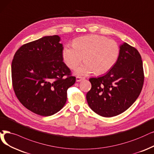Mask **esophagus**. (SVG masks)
Instances as JSON below:
<instances>
[{"label":"esophagus","instance_id":"esophagus-1","mask_svg":"<svg viewBox=\"0 0 154 154\" xmlns=\"http://www.w3.org/2000/svg\"><path fill=\"white\" fill-rule=\"evenodd\" d=\"M83 79H84V78L77 76L76 78V82H81L82 80H83Z\"/></svg>","mask_w":154,"mask_h":154}]
</instances>
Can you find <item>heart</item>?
Listing matches in <instances>:
<instances>
[{
  "label": "heart",
  "mask_w": 154,
  "mask_h": 154,
  "mask_svg": "<svg viewBox=\"0 0 154 154\" xmlns=\"http://www.w3.org/2000/svg\"><path fill=\"white\" fill-rule=\"evenodd\" d=\"M72 45L64 47L63 58L71 69L76 68L84 59L85 63L75 71L77 76H87L94 72L97 75L106 73L114 66L119 57L118 43L103 36H81L73 41Z\"/></svg>",
  "instance_id": "b5f03b06"
}]
</instances>
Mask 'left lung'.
Listing matches in <instances>:
<instances>
[{"label": "left lung", "mask_w": 154, "mask_h": 154, "mask_svg": "<svg viewBox=\"0 0 154 154\" xmlns=\"http://www.w3.org/2000/svg\"><path fill=\"white\" fill-rule=\"evenodd\" d=\"M119 59L106 75L89 79L91 88L87 94L91 109L103 117L118 116L130 107L143 87V63L136 48L124 42Z\"/></svg>", "instance_id": "left-lung-1"}]
</instances>
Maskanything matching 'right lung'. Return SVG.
Returning <instances> with one entry per match:
<instances>
[{"mask_svg":"<svg viewBox=\"0 0 154 154\" xmlns=\"http://www.w3.org/2000/svg\"><path fill=\"white\" fill-rule=\"evenodd\" d=\"M58 35L46 36L22 45L11 65L13 86L18 100L42 116L57 113L67 100V90L76 78L63 62Z\"/></svg>","mask_w":154,"mask_h":154,"instance_id":"right-lung-1","label":"right lung"}]
</instances>
